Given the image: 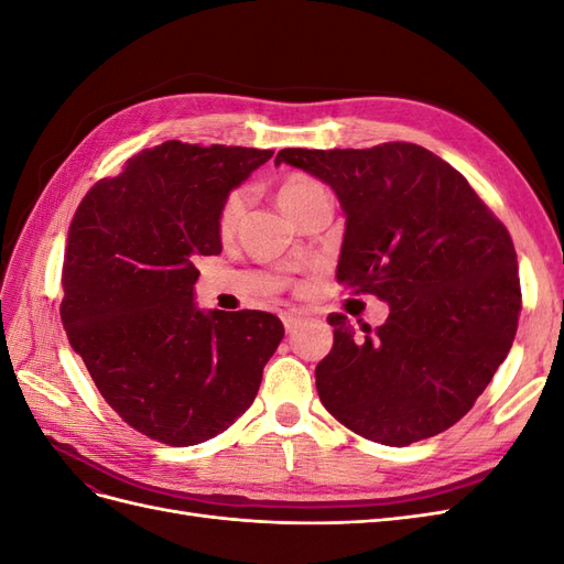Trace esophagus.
<instances>
[{"label":"esophagus","mask_w":564,"mask_h":564,"mask_svg":"<svg viewBox=\"0 0 564 564\" xmlns=\"http://www.w3.org/2000/svg\"><path fill=\"white\" fill-rule=\"evenodd\" d=\"M299 322H301V313H299V311H286V313H282V324H284L286 332H294V327H296Z\"/></svg>","instance_id":"34e87169"}]
</instances>
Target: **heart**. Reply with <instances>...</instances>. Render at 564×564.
I'll use <instances>...</instances> for the list:
<instances>
[{
	"label": "heart",
	"instance_id": "1",
	"mask_svg": "<svg viewBox=\"0 0 564 564\" xmlns=\"http://www.w3.org/2000/svg\"><path fill=\"white\" fill-rule=\"evenodd\" d=\"M322 193H324V187L315 178L303 176V174H289L280 185L278 202H280V207L294 218L305 207V204H308L313 197H317ZM245 204H247L245 191H232L226 197L224 207H220V212H218L220 235H232L235 232L237 224H240V218L245 214Z\"/></svg>",
	"mask_w": 564,
	"mask_h": 564
}]
</instances>
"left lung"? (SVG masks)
I'll list each match as a JSON object with an SVG mask.
<instances>
[{"instance_id":"8db88e82","label":"left lung","mask_w":564,"mask_h":564,"mask_svg":"<svg viewBox=\"0 0 564 564\" xmlns=\"http://www.w3.org/2000/svg\"><path fill=\"white\" fill-rule=\"evenodd\" d=\"M327 183L346 216L336 280L390 305L360 338L329 315L334 348L315 369L327 412L367 440L406 447L464 419L513 346L518 256L506 226L454 166L414 143L284 148Z\"/></svg>"}]
</instances>
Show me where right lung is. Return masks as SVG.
<instances>
[{"label": "right lung", "mask_w": 564, "mask_h": 564, "mask_svg": "<svg viewBox=\"0 0 564 564\" xmlns=\"http://www.w3.org/2000/svg\"><path fill=\"white\" fill-rule=\"evenodd\" d=\"M272 150L166 141L98 181L75 212L61 319L96 388L131 429L191 447L235 423L284 336L263 311H199V256L218 212Z\"/></svg>", "instance_id": "obj_1"}]
</instances>
